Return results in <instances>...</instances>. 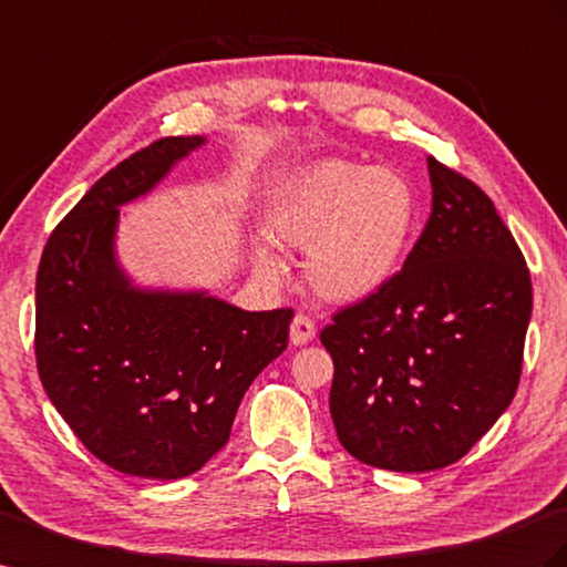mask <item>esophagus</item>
<instances>
[{
  "label": "esophagus",
  "instance_id": "1",
  "mask_svg": "<svg viewBox=\"0 0 567 567\" xmlns=\"http://www.w3.org/2000/svg\"><path fill=\"white\" fill-rule=\"evenodd\" d=\"M315 321L308 315H296L290 321V343L293 346H308L315 339Z\"/></svg>",
  "mask_w": 567,
  "mask_h": 567
}]
</instances>
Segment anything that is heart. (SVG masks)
<instances>
[{"instance_id":"1","label":"heart","mask_w":567,"mask_h":567,"mask_svg":"<svg viewBox=\"0 0 567 567\" xmlns=\"http://www.w3.org/2000/svg\"><path fill=\"white\" fill-rule=\"evenodd\" d=\"M417 224V193L401 172L346 159L300 166L267 205L269 236L308 252L305 281L331 305L362 302L386 288L405 265ZM252 262L274 274L277 250L259 240Z\"/></svg>"}]
</instances>
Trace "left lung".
<instances>
[{"instance_id": "obj_1", "label": "left lung", "mask_w": 567, "mask_h": 567, "mask_svg": "<svg viewBox=\"0 0 567 567\" xmlns=\"http://www.w3.org/2000/svg\"><path fill=\"white\" fill-rule=\"evenodd\" d=\"M432 214L398 277L319 333L341 446L393 472L446 467L506 412L532 317L525 257L482 188L426 157Z\"/></svg>"}]
</instances>
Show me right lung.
<instances>
[{
	"instance_id": "obj_1",
	"label": "right lung",
	"mask_w": 567,
	"mask_h": 567,
	"mask_svg": "<svg viewBox=\"0 0 567 567\" xmlns=\"http://www.w3.org/2000/svg\"><path fill=\"white\" fill-rule=\"evenodd\" d=\"M205 135L162 137L106 172L44 246L35 358L52 405L104 465L181 480L221 451L243 395L288 346L293 310L248 312L207 290L135 286L121 207L155 190Z\"/></svg>"
}]
</instances>
